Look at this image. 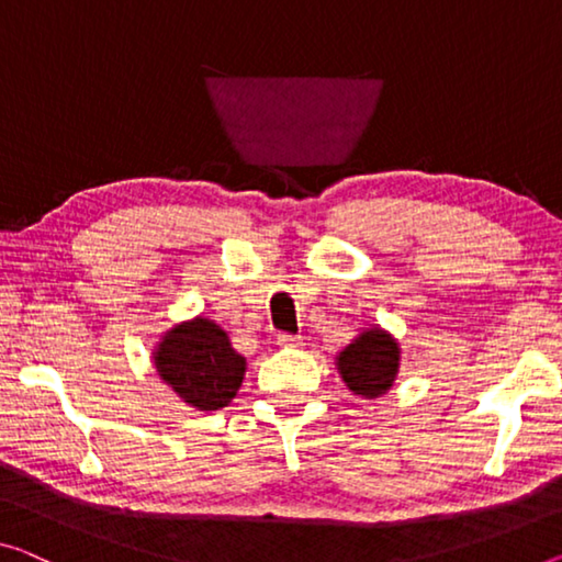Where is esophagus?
Instances as JSON below:
<instances>
[{
    "instance_id": "1",
    "label": "esophagus",
    "mask_w": 562,
    "mask_h": 562,
    "mask_svg": "<svg viewBox=\"0 0 562 562\" xmlns=\"http://www.w3.org/2000/svg\"><path fill=\"white\" fill-rule=\"evenodd\" d=\"M279 347L283 349H293V347H301V336H293V334H279Z\"/></svg>"
}]
</instances>
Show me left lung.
<instances>
[{"instance_id": "1", "label": "left lung", "mask_w": 562, "mask_h": 562, "mask_svg": "<svg viewBox=\"0 0 562 562\" xmlns=\"http://www.w3.org/2000/svg\"><path fill=\"white\" fill-rule=\"evenodd\" d=\"M400 344L384 329H367L344 347L336 357V367L344 384L357 396H382L392 390L400 371Z\"/></svg>"}]
</instances>
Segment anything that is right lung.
<instances>
[{
    "label": "right lung",
    "instance_id": "1",
    "mask_svg": "<svg viewBox=\"0 0 562 562\" xmlns=\"http://www.w3.org/2000/svg\"><path fill=\"white\" fill-rule=\"evenodd\" d=\"M153 359L162 382L201 412L228 407L246 374V359L231 347L228 334L203 316L166 331Z\"/></svg>",
    "mask_w": 562,
    "mask_h": 562
}]
</instances>
